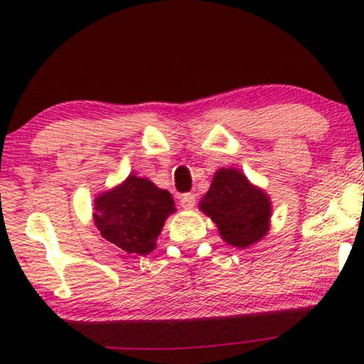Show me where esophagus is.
I'll list each match as a JSON object with an SVG mask.
<instances>
[{
    "mask_svg": "<svg viewBox=\"0 0 364 364\" xmlns=\"http://www.w3.org/2000/svg\"><path fill=\"white\" fill-rule=\"evenodd\" d=\"M196 198L197 196L193 192H187V193H182L181 196V203L183 208H192L193 203H196Z\"/></svg>",
    "mask_w": 364,
    "mask_h": 364,
    "instance_id": "obj_1",
    "label": "esophagus"
}]
</instances>
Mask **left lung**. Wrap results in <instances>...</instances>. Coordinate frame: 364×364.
<instances>
[{"instance_id": "left-lung-1", "label": "left lung", "mask_w": 364, "mask_h": 364, "mask_svg": "<svg viewBox=\"0 0 364 364\" xmlns=\"http://www.w3.org/2000/svg\"><path fill=\"white\" fill-rule=\"evenodd\" d=\"M200 210L217 223L220 235L233 247L245 248L265 237L270 200L235 168H220L200 202Z\"/></svg>"}]
</instances>
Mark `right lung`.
<instances>
[{"label": "right lung", "mask_w": 364, "mask_h": 364, "mask_svg": "<svg viewBox=\"0 0 364 364\" xmlns=\"http://www.w3.org/2000/svg\"><path fill=\"white\" fill-rule=\"evenodd\" d=\"M94 222L107 242L127 253L147 255L156 248L164 222L176 212L167 191L142 177L129 176L126 182L96 198Z\"/></svg>", "instance_id": "add662e5"}]
</instances>
